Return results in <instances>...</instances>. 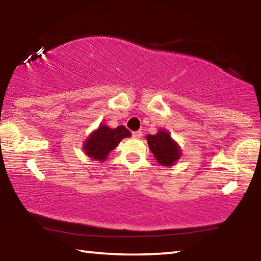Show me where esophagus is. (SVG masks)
<instances>
[{"label": "esophagus", "mask_w": 261, "mask_h": 261, "mask_svg": "<svg viewBox=\"0 0 261 261\" xmlns=\"http://www.w3.org/2000/svg\"><path fill=\"white\" fill-rule=\"evenodd\" d=\"M141 136H143V132H141V131L132 132V137H134V138H136V139H140Z\"/></svg>", "instance_id": "obj_1"}]
</instances>
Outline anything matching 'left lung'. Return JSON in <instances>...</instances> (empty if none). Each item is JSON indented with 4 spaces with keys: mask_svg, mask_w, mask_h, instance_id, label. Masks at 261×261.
<instances>
[{
    "mask_svg": "<svg viewBox=\"0 0 261 261\" xmlns=\"http://www.w3.org/2000/svg\"><path fill=\"white\" fill-rule=\"evenodd\" d=\"M146 139L149 149L161 166H173L180 158V148L169 132L159 130L156 135H148Z\"/></svg>",
    "mask_w": 261,
    "mask_h": 261,
    "instance_id": "1",
    "label": "left lung"
}]
</instances>
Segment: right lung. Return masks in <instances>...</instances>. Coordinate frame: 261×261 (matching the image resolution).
<instances>
[{"instance_id":"1","label":"right lung","mask_w":261,"mask_h":261,"mask_svg":"<svg viewBox=\"0 0 261 261\" xmlns=\"http://www.w3.org/2000/svg\"><path fill=\"white\" fill-rule=\"evenodd\" d=\"M130 136L131 132L124 125L110 129L107 125L100 124L98 129L88 136L83 148L91 159L102 162L123 138Z\"/></svg>"}]
</instances>
